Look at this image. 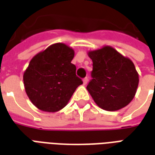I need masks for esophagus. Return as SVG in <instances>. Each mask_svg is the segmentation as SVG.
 Masks as SVG:
<instances>
[{"mask_svg": "<svg viewBox=\"0 0 155 155\" xmlns=\"http://www.w3.org/2000/svg\"><path fill=\"white\" fill-rule=\"evenodd\" d=\"M88 81H89V79H88V77L84 78V79H83V84H86L88 83Z\"/></svg>", "mask_w": 155, "mask_h": 155, "instance_id": "obj_1", "label": "esophagus"}]
</instances>
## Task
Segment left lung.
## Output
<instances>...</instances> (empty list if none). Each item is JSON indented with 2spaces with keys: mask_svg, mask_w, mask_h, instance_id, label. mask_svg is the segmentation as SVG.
<instances>
[{
  "mask_svg": "<svg viewBox=\"0 0 155 155\" xmlns=\"http://www.w3.org/2000/svg\"><path fill=\"white\" fill-rule=\"evenodd\" d=\"M93 61L87 91L95 104L107 111L119 110L133 100L139 84L134 64L111 46L88 52Z\"/></svg>",
  "mask_w": 155,
  "mask_h": 155,
  "instance_id": "8db88e82",
  "label": "left lung"
}]
</instances>
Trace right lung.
I'll return each mask as SVG.
<instances>
[{"mask_svg":"<svg viewBox=\"0 0 155 155\" xmlns=\"http://www.w3.org/2000/svg\"><path fill=\"white\" fill-rule=\"evenodd\" d=\"M74 50L55 43L36 54L23 74L27 96L35 107L45 112H56L68 104L83 81L76 76L71 63Z\"/></svg>","mask_w":155,"mask_h":155,"instance_id":"add662e5","label":"right lung"}]
</instances>
